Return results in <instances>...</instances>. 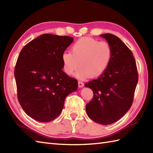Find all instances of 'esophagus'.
<instances>
[{"label":"esophagus","instance_id":"esophagus-1","mask_svg":"<svg viewBox=\"0 0 153 153\" xmlns=\"http://www.w3.org/2000/svg\"><path fill=\"white\" fill-rule=\"evenodd\" d=\"M78 86H79V87H83L84 86V84H83V82L79 81V82H78Z\"/></svg>","mask_w":153,"mask_h":153}]
</instances>
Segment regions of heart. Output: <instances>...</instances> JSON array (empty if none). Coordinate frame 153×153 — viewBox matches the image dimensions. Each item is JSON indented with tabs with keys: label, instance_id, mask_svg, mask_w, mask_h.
<instances>
[{
	"label": "heart",
	"instance_id": "obj_1",
	"mask_svg": "<svg viewBox=\"0 0 153 153\" xmlns=\"http://www.w3.org/2000/svg\"><path fill=\"white\" fill-rule=\"evenodd\" d=\"M112 58V48L108 42L90 37L79 39L72 45L71 53L64 52L61 57L63 70L68 75L72 74L79 65L82 67L76 74L79 79L100 76L109 66Z\"/></svg>",
	"mask_w": 153,
	"mask_h": 153
}]
</instances>
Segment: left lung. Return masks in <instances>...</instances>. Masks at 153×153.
I'll use <instances>...</instances> for the list:
<instances>
[{
    "instance_id": "obj_1",
    "label": "left lung",
    "mask_w": 153,
    "mask_h": 153,
    "mask_svg": "<svg viewBox=\"0 0 153 153\" xmlns=\"http://www.w3.org/2000/svg\"><path fill=\"white\" fill-rule=\"evenodd\" d=\"M100 36L111 45L112 58L98 79L85 84L93 92L86 112L93 121L108 125L118 121L131 106L138 72L131 51L118 37L110 33Z\"/></svg>"
}]
</instances>
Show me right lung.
Wrapping results in <instances>:
<instances>
[{"instance_id": "obj_1", "label": "right lung", "mask_w": 153, "mask_h": 153, "mask_svg": "<svg viewBox=\"0 0 153 153\" xmlns=\"http://www.w3.org/2000/svg\"><path fill=\"white\" fill-rule=\"evenodd\" d=\"M73 42L68 36L45 33L25 45L14 68L18 101L24 112L40 122L60 114L77 80L62 71V54Z\"/></svg>"}]
</instances>
